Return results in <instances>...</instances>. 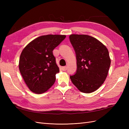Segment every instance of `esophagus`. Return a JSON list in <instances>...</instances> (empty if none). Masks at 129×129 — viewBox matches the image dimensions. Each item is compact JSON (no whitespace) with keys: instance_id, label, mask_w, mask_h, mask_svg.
<instances>
[{"instance_id":"obj_1","label":"esophagus","mask_w":129,"mask_h":129,"mask_svg":"<svg viewBox=\"0 0 129 129\" xmlns=\"http://www.w3.org/2000/svg\"><path fill=\"white\" fill-rule=\"evenodd\" d=\"M67 66H65V67H62V70L63 71H67Z\"/></svg>"}]
</instances>
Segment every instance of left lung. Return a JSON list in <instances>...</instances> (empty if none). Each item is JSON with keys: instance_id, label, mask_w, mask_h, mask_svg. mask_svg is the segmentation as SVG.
Wrapping results in <instances>:
<instances>
[{"instance_id": "left-lung-1", "label": "left lung", "mask_w": 129, "mask_h": 129, "mask_svg": "<svg viewBox=\"0 0 129 129\" xmlns=\"http://www.w3.org/2000/svg\"><path fill=\"white\" fill-rule=\"evenodd\" d=\"M75 51L77 71L70 76L73 84L84 93H91L101 86L108 76L111 60L106 46L87 35L71 34Z\"/></svg>"}]
</instances>
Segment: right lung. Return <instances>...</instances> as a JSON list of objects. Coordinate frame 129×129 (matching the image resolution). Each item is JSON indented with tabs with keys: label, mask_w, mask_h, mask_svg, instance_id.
Returning a JSON list of instances; mask_svg holds the SVG:
<instances>
[{
	"label": "right lung",
	"mask_w": 129,
	"mask_h": 129,
	"mask_svg": "<svg viewBox=\"0 0 129 129\" xmlns=\"http://www.w3.org/2000/svg\"><path fill=\"white\" fill-rule=\"evenodd\" d=\"M65 35H46L30 42L21 52L19 69L28 88L35 94L46 92L55 81L59 72L53 51Z\"/></svg>",
	"instance_id": "add662e5"
}]
</instances>
